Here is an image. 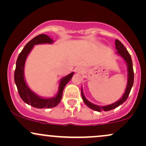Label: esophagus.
<instances>
[{"label":"esophagus","instance_id":"1","mask_svg":"<svg viewBox=\"0 0 146 146\" xmlns=\"http://www.w3.org/2000/svg\"><path fill=\"white\" fill-rule=\"evenodd\" d=\"M76 72L78 73H80V74H82V73H83V68L82 67H78L76 68Z\"/></svg>","mask_w":146,"mask_h":146}]
</instances>
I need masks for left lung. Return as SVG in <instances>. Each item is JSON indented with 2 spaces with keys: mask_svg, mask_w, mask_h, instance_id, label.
<instances>
[{
  "mask_svg": "<svg viewBox=\"0 0 146 146\" xmlns=\"http://www.w3.org/2000/svg\"><path fill=\"white\" fill-rule=\"evenodd\" d=\"M115 46H116V49L117 50V53L123 58V60H125V62L127 64V66H128V84H127V86L126 88H125L124 94L122 96V98L120 99L118 102H115V103L114 104H112L106 106H100L93 104L88 102L84 97V95L82 90H81L82 97V100L85 103V104H86L87 106L89 107L90 108H91V109L96 110V111L98 112H102V110L108 111V110H113L114 108L118 107L119 106L122 104L124 102L126 101L134 83V71L133 67H132V62L131 59V56H130V53H129L128 51H127L126 48H125V46H123V44L117 39L115 40Z\"/></svg>",
  "mask_w": 146,
  "mask_h": 146,
  "instance_id": "left-lung-1",
  "label": "left lung"
}]
</instances>
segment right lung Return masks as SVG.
Listing matches in <instances>:
<instances>
[{
    "mask_svg": "<svg viewBox=\"0 0 146 146\" xmlns=\"http://www.w3.org/2000/svg\"><path fill=\"white\" fill-rule=\"evenodd\" d=\"M53 40L45 34H40L33 38L27 43L18 57L16 69L14 72V81L20 97L25 103L38 108H51L58 106L62 98L63 90L68 82L71 80L74 73H70L61 80L58 94L53 98H42L33 93L27 86L24 78V66L25 60L31 51L33 45L44 43H53Z\"/></svg>",
    "mask_w": 146,
    "mask_h": 146,
    "instance_id": "obj_1",
    "label": "right lung"
}]
</instances>
